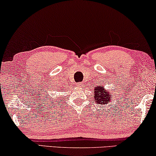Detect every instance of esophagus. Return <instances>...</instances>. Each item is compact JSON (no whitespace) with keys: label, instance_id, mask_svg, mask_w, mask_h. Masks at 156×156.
Here are the masks:
<instances>
[{"label":"esophagus","instance_id":"obj_1","mask_svg":"<svg viewBox=\"0 0 156 156\" xmlns=\"http://www.w3.org/2000/svg\"><path fill=\"white\" fill-rule=\"evenodd\" d=\"M76 85H77V87H82V85H83V84H82V82H80V83H78V84H76Z\"/></svg>","mask_w":156,"mask_h":156}]
</instances>
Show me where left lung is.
<instances>
[{"label": "left lung", "mask_w": 156, "mask_h": 156, "mask_svg": "<svg viewBox=\"0 0 156 156\" xmlns=\"http://www.w3.org/2000/svg\"><path fill=\"white\" fill-rule=\"evenodd\" d=\"M104 87H97L94 89L95 94L94 97H95L96 101L99 104H106L109 102L111 100V94H108V91L104 90Z\"/></svg>", "instance_id": "obj_1"}]
</instances>
